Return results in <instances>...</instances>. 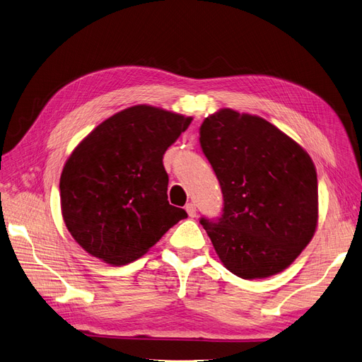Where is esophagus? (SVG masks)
<instances>
[{
    "label": "esophagus",
    "mask_w": 362,
    "mask_h": 362,
    "mask_svg": "<svg viewBox=\"0 0 362 362\" xmlns=\"http://www.w3.org/2000/svg\"><path fill=\"white\" fill-rule=\"evenodd\" d=\"M185 210L187 211V214H189V217H195L197 216V206L194 202H187Z\"/></svg>",
    "instance_id": "34e87169"
}]
</instances>
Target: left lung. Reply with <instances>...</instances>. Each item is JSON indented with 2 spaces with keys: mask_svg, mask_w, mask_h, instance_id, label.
<instances>
[{
  "mask_svg": "<svg viewBox=\"0 0 362 362\" xmlns=\"http://www.w3.org/2000/svg\"><path fill=\"white\" fill-rule=\"evenodd\" d=\"M199 144L223 194L222 217L199 220L220 262L243 279L288 268L318 225L309 153L269 121L228 107L204 119Z\"/></svg>",
  "mask_w": 362,
  "mask_h": 362,
  "instance_id": "1",
  "label": "left lung"
}]
</instances>
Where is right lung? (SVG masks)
<instances>
[{"label":"right lung","instance_id":"obj_1","mask_svg":"<svg viewBox=\"0 0 362 362\" xmlns=\"http://www.w3.org/2000/svg\"><path fill=\"white\" fill-rule=\"evenodd\" d=\"M191 121L136 105L105 119L74 149L60 176V207L88 255L115 266L132 263L187 217L167 199L163 155Z\"/></svg>","mask_w":362,"mask_h":362}]
</instances>
